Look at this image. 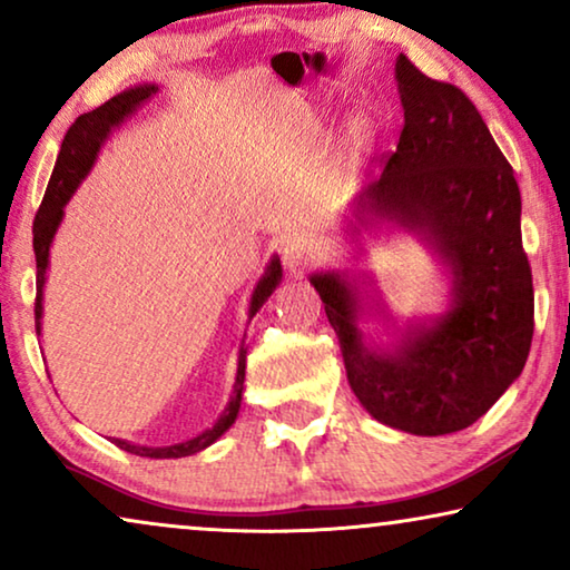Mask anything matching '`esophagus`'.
Wrapping results in <instances>:
<instances>
[{"label": "esophagus", "instance_id": "obj_1", "mask_svg": "<svg viewBox=\"0 0 570 570\" xmlns=\"http://www.w3.org/2000/svg\"><path fill=\"white\" fill-rule=\"evenodd\" d=\"M316 256V244L311 238L295 236L283 246V262L291 275H303V269L314 262Z\"/></svg>", "mask_w": 570, "mask_h": 570}]
</instances>
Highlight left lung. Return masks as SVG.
Segmentation results:
<instances>
[{
    "label": "left lung",
    "mask_w": 570,
    "mask_h": 570,
    "mask_svg": "<svg viewBox=\"0 0 570 570\" xmlns=\"http://www.w3.org/2000/svg\"><path fill=\"white\" fill-rule=\"evenodd\" d=\"M404 108L400 145L357 197L363 225L415 233L451 275V306L410 324L392 347L365 342L361 291L345 272H316L347 381L379 423L412 435L470 428L524 371L534 287L521 246V194L478 108L456 85L396 57Z\"/></svg>",
    "instance_id": "1"
}]
</instances>
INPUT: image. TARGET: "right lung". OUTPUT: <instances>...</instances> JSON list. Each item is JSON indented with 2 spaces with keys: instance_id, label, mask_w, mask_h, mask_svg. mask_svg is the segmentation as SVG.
Returning a JSON list of instances; mask_svg holds the SVG:
<instances>
[{
  "instance_id": "add662e5",
  "label": "right lung",
  "mask_w": 570,
  "mask_h": 570,
  "mask_svg": "<svg viewBox=\"0 0 570 570\" xmlns=\"http://www.w3.org/2000/svg\"><path fill=\"white\" fill-rule=\"evenodd\" d=\"M158 88L155 85H139V88L124 90L111 100H106L104 106H98L96 111L82 114L72 127H69L65 142H61L57 166H53L51 181L46 186L43 202L38 207L36 220H33V252H36V334H41V316H43V283H46V267H49V248L51 240L57 236L61 217H65V205L72 197L77 186L85 176L90 174L92 163L98 158L100 145L106 142V137L111 135L114 127L127 119L131 111H137L139 104H145L147 98L155 96ZM283 279V267H279L277 256H272V262L264 269V277L256 283L252 306H248V318H254L256 311L264 306V301L275 293V287ZM244 379H246V347L240 345L238 350V371H236V384H233V394L228 407L223 410V415L217 417L213 428H207L205 433H199L197 439H189L184 443H174V446H137V443L114 439V443L129 454L147 456V459H178V456H191L197 451L207 449L209 443H215L228 428L236 423L238 410H240V392H244Z\"/></svg>"
}]
</instances>
